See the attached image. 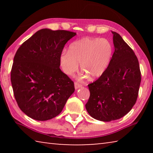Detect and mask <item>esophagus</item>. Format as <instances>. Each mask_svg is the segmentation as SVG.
I'll list each match as a JSON object with an SVG mask.
<instances>
[{"label": "esophagus", "mask_w": 153, "mask_h": 153, "mask_svg": "<svg viewBox=\"0 0 153 153\" xmlns=\"http://www.w3.org/2000/svg\"><path fill=\"white\" fill-rule=\"evenodd\" d=\"M74 86H75V89L77 90V89L80 88L82 86V85L79 84V83H77V82H75L74 83Z\"/></svg>", "instance_id": "obj_1"}]
</instances>
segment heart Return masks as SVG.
Wrapping results in <instances>:
<instances>
[{
	"instance_id": "obj_1",
	"label": "heart",
	"mask_w": 153,
	"mask_h": 153,
	"mask_svg": "<svg viewBox=\"0 0 153 153\" xmlns=\"http://www.w3.org/2000/svg\"><path fill=\"white\" fill-rule=\"evenodd\" d=\"M113 53L111 43L105 38H84L74 41L68 51H63L60 62L63 71L72 76L79 67L82 70L79 79L98 78L105 73Z\"/></svg>"
}]
</instances>
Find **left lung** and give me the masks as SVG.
<instances>
[{
    "instance_id": "1",
    "label": "left lung",
    "mask_w": 153,
    "mask_h": 153,
    "mask_svg": "<svg viewBox=\"0 0 153 153\" xmlns=\"http://www.w3.org/2000/svg\"><path fill=\"white\" fill-rule=\"evenodd\" d=\"M113 33L114 53L105 73L88 85L90 98L86 104L95 120L111 121L123 117L135 105L141 82L138 60L118 33Z\"/></svg>"
}]
</instances>
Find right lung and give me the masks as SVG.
<instances>
[{
	"mask_svg": "<svg viewBox=\"0 0 153 153\" xmlns=\"http://www.w3.org/2000/svg\"><path fill=\"white\" fill-rule=\"evenodd\" d=\"M76 35L45 28L16 52L11 72L15 98L20 109L33 120L55 117L74 92V82L60 69V56L65 45Z\"/></svg>",
	"mask_w": 153,
	"mask_h": 153,
	"instance_id": "add662e5",
	"label": "right lung"
}]
</instances>
